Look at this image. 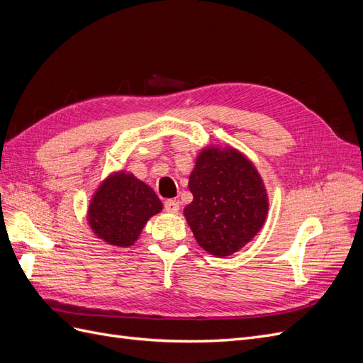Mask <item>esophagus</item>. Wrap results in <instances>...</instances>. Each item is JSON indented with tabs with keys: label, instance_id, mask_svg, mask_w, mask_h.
I'll return each mask as SVG.
<instances>
[{
	"label": "esophagus",
	"instance_id": "34e87169",
	"mask_svg": "<svg viewBox=\"0 0 363 363\" xmlns=\"http://www.w3.org/2000/svg\"><path fill=\"white\" fill-rule=\"evenodd\" d=\"M164 211L168 213H177L180 211V203L177 200H167L164 201Z\"/></svg>",
	"mask_w": 363,
	"mask_h": 363
}]
</instances>
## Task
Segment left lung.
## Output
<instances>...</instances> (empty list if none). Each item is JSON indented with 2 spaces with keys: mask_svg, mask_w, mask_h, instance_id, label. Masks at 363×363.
Wrapping results in <instances>:
<instances>
[{
  "mask_svg": "<svg viewBox=\"0 0 363 363\" xmlns=\"http://www.w3.org/2000/svg\"><path fill=\"white\" fill-rule=\"evenodd\" d=\"M188 186L194 200L184 218L196 242L216 257L239 251L265 224V184L255 164L232 147L201 150Z\"/></svg>",
  "mask_w": 363,
  "mask_h": 363,
  "instance_id": "left-lung-1",
  "label": "left lung"
}]
</instances>
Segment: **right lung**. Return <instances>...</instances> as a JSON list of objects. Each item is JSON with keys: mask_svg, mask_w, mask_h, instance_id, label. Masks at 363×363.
<instances>
[{"mask_svg": "<svg viewBox=\"0 0 363 363\" xmlns=\"http://www.w3.org/2000/svg\"><path fill=\"white\" fill-rule=\"evenodd\" d=\"M162 211V201L148 184L119 171L100 184L87 208V223L108 245H133L148 219Z\"/></svg>", "mask_w": 363, "mask_h": 363, "instance_id": "add662e5", "label": "right lung"}]
</instances>
